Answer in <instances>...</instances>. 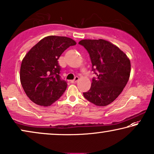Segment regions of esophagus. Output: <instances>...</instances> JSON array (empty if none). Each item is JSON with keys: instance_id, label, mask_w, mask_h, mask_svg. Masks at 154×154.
Here are the masks:
<instances>
[{"instance_id": "1", "label": "esophagus", "mask_w": 154, "mask_h": 154, "mask_svg": "<svg viewBox=\"0 0 154 154\" xmlns=\"http://www.w3.org/2000/svg\"><path fill=\"white\" fill-rule=\"evenodd\" d=\"M79 80V77H75V78L73 80H71V83H76V82Z\"/></svg>"}]
</instances>
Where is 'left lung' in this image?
<instances>
[{
	"label": "left lung",
	"instance_id": "8db88e82",
	"mask_svg": "<svg viewBox=\"0 0 154 154\" xmlns=\"http://www.w3.org/2000/svg\"><path fill=\"white\" fill-rule=\"evenodd\" d=\"M79 44L89 54L92 71L96 77L83 95L98 106H106L119 96L128 81L131 61L121 49L112 43L102 40H82Z\"/></svg>",
	"mask_w": 154,
	"mask_h": 154
}]
</instances>
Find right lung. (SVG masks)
Segmentation results:
<instances>
[{
  "instance_id": "1",
  "label": "right lung",
  "mask_w": 154,
  "mask_h": 154,
  "mask_svg": "<svg viewBox=\"0 0 154 154\" xmlns=\"http://www.w3.org/2000/svg\"><path fill=\"white\" fill-rule=\"evenodd\" d=\"M75 45L76 42L70 38L47 36L23 58L20 68L21 84L34 103L51 105L63 94L68 84L60 76L58 60L66 49Z\"/></svg>"
}]
</instances>
